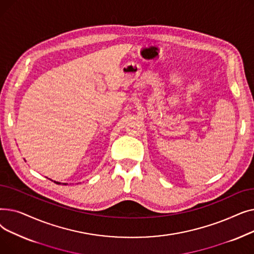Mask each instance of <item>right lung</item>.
Listing matches in <instances>:
<instances>
[{"instance_id":"add662e5","label":"right lung","mask_w":254,"mask_h":254,"mask_svg":"<svg viewBox=\"0 0 254 254\" xmlns=\"http://www.w3.org/2000/svg\"><path fill=\"white\" fill-rule=\"evenodd\" d=\"M55 182H56V183H57V184H62V183H61V182H57V181H55ZM63 184H64V185H65V184H66V183H63Z\"/></svg>"}]
</instances>
